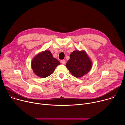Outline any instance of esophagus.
<instances>
[{
    "mask_svg": "<svg viewBox=\"0 0 125 125\" xmlns=\"http://www.w3.org/2000/svg\"><path fill=\"white\" fill-rule=\"evenodd\" d=\"M61 63L62 64H64L65 63V60H61Z\"/></svg>",
    "mask_w": 125,
    "mask_h": 125,
    "instance_id": "obj_1",
    "label": "esophagus"
}]
</instances>
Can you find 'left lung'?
<instances>
[{
    "instance_id": "8db88e82",
    "label": "left lung",
    "mask_w": 125,
    "mask_h": 125,
    "mask_svg": "<svg viewBox=\"0 0 125 125\" xmlns=\"http://www.w3.org/2000/svg\"><path fill=\"white\" fill-rule=\"evenodd\" d=\"M66 66L74 77L80 78L91 70L92 62L84 51L76 50L70 54Z\"/></svg>"
}]
</instances>
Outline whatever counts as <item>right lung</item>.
<instances>
[{
  "label": "right lung",
  "instance_id": "1",
  "mask_svg": "<svg viewBox=\"0 0 125 125\" xmlns=\"http://www.w3.org/2000/svg\"><path fill=\"white\" fill-rule=\"evenodd\" d=\"M60 64L58 60L53 57L50 51L45 50L35 56L31 65L35 75L45 78L51 75Z\"/></svg>",
  "mask_w": 125,
  "mask_h": 125
}]
</instances>
